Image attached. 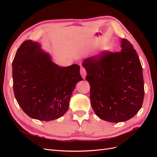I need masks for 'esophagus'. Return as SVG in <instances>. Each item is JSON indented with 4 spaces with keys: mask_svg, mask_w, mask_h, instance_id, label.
Masks as SVG:
<instances>
[{
    "mask_svg": "<svg viewBox=\"0 0 157 157\" xmlns=\"http://www.w3.org/2000/svg\"><path fill=\"white\" fill-rule=\"evenodd\" d=\"M80 75H81L82 77L83 78H85V77H86V70H85L84 68H83V67L80 68Z\"/></svg>",
    "mask_w": 157,
    "mask_h": 157,
    "instance_id": "esophagus-1",
    "label": "esophagus"
}]
</instances>
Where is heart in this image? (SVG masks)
Instances as JSON below:
<instances>
[{"label":"heart","instance_id":"b5f03b06","mask_svg":"<svg viewBox=\"0 0 157 157\" xmlns=\"http://www.w3.org/2000/svg\"><path fill=\"white\" fill-rule=\"evenodd\" d=\"M109 49H110V47H109V46H108V45H107V46L104 47V50H109Z\"/></svg>","mask_w":157,"mask_h":157}]
</instances>
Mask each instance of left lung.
Returning a JSON list of instances; mask_svg holds the SVG:
<instances>
[{
  "label": "left lung",
  "instance_id": "obj_1",
  "mask_svg": "<svg viewBox=\"0 0 157 157\" xmlns=\"http://www.w3.org/2000/svg\"><path fill=\"white\" fill-rule=\"evenodd\" d=\"M93 110L102 120L124 122L141 108L144 82L140 60L132 44L122 39L121 51H103L83 61Z\"/></svg>",
  "mask_w": 157,
  "mask_h": 157
}]
</instances>
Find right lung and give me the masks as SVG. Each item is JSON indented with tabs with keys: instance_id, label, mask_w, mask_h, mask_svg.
Returning <instances> with one entry per match:
<instances>
[{
	"instance_id": "add662e5",
	"label": "right lung",
	"mask_w": 157,
	"mask_h": 157,
	"mask_svg": "<svg viewBox=\"0 0 157 157\" xmlns=\"http://www.w3.org/2000/svg\"><path fill=\"white\" fill-rule=\"evenodd\" d=\"M12 78L19 105L31 118L42 121L64 115L76 84L82 80L78 65L59 67L39 42L31 40L24 41L17 49Z\"/></svg>"
}]
</instances>
